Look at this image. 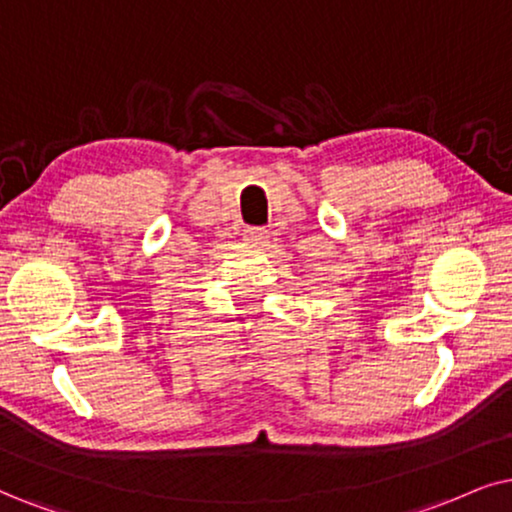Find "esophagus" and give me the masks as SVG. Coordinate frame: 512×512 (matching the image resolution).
I'll return each instance as SVG.
<instances>
[{"instance_id":"obj_1","label":"esophagus","mask_w":512,"mask_h":512,"mask_svg":"<svg viewBox=\"0 0 512 512\" xmlns=\"http://www.w3.org/2000/svg\"><path fill=\"white\" fill-rule=\"evenodd\" d=\"M243 238H245V241H248V243H252V245H262V243H267L269 231L262 229V226H245V229H243Z\"/></svg>"}]
</instances>
